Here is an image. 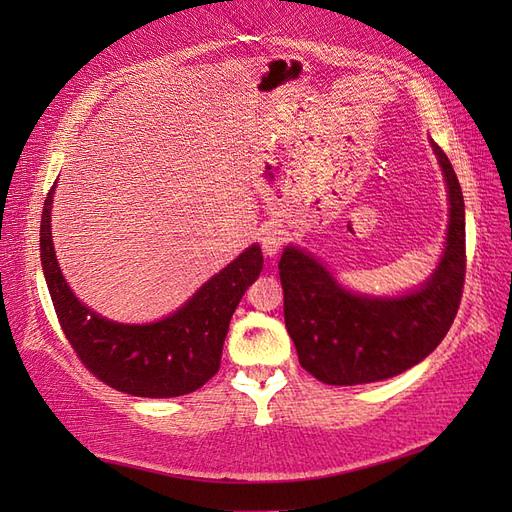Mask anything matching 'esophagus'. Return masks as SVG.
I'll return each instance as SVG.
<instances>
[{"label":"esophagus","instance_id":"1","mask_svg":"<svg viewBox=\"0 0 512 512\" xmlns=\"http://www.w3.org/2000/svg\"><path fill=\"white\" fill-rule=\"evenodd\" d=\"M260 245H262V252H265L267 256H275L277 252H280V247L284 245V232H282V228L275 226V224L265 226V230H262Z\"/></svg>","mask_w":512,"mask_h":512}]
</instances>
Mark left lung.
Here are the masks:
<instances>
[{"instance_id": "left-lung-1", "label": "left lung", "mask_w": 512, "mask_h": 512, "mask_svg": "<svg viewBox=\"0 0 512 512\" xmlns=\"http://www.w3.org/2000/svg\"><path fill=\"white\" fill-rule=\"evenodd\" d=\"M448 185L446 250L431 280L399 299H367L339 286L318 260L286 247L284 320L305 371L324 384L393 378L421 363L451 329L466 280V211L455 170L431 141Z\"/></svg>"}]
</instances>
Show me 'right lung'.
I'll return each instance as SVG.
<instances>
[{
	"label": "right lung",
	"mask_w": 512,
	"mask_h": 512,
	"mask_svg": "<svg viewBox=\"0 0 512 512\" xmlns=\"http://www.w3.org/2000/svg\"><path fill=\"white\" fill-rule=\"evenodd\" d=\"M46 194L40 224V260L59 327L81 363L100 382L134 397H179L200 389L220 369L232 314L262 271L252 245L200 288L179 312L153 324H117L91 312L68 288L51 239Z\"/></svg>",
	"instance_id": "obj_1"
}]
</instances>
